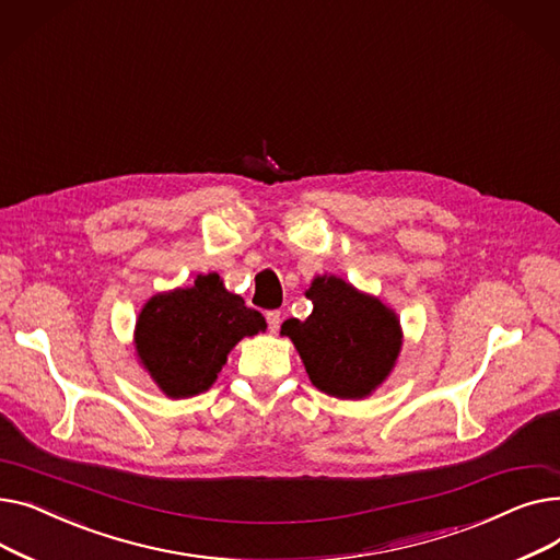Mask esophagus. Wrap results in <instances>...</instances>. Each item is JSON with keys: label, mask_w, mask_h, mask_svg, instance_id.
<instances>
[{"label": "esophagus", "mask_w": 560, "mask_h": 560, "mask_svg": "<svg viewBox=\"0 0 560 560\" xmlns=\"http://www.w3.org/2000/svg\"><path fill=\"white\" fill-rule=\"evenodd\" d=\"M265 319H268L270 331L277 334L279 327H281V313H279V311H268V315H265Z\"/></svg>", "instance_id": "esophagus-1"}]
</instances>
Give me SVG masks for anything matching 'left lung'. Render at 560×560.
I'll list each match as a JSON object with an SVG mask.
<instances>
[{
    "instance_id": "8db88e82",
    "label": "left lung",
    "mask_w": 560,
    "mask_h": 560,
    "mask_svg": "<svg viewBox=\"0 0 560 560\" xmlns=\"http://www.w3.org/2000/svg\"><path fill=\"white\" fill-rule=\"evenodd\" d=\"M306 298L313 313L281 325L300 351L311 384L338 399L372 395L393 372L399 349V317L384 302L340 277H315Z\"/></svg>"
}]
</instances>
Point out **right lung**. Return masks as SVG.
<instances>
[{
  "instance_id": "obj_1",
  "label": "right lung",
  "mask_w": 560,
  "mask_h": 560,
  "mask_svg": "<svg viewBox=\"0 0 560 560\" xmlns=\"http://www.w3.org/2000/svg\"><path fill=\"white\" fill-rule=\"evenodd\" d=\"M268 329L265 317L245 306L222 279L197 275L195 285L159 292L136 322V351L154 384L172 399L209 390L229 351L245 336Z\"/></svg>"
}]
</instances>
